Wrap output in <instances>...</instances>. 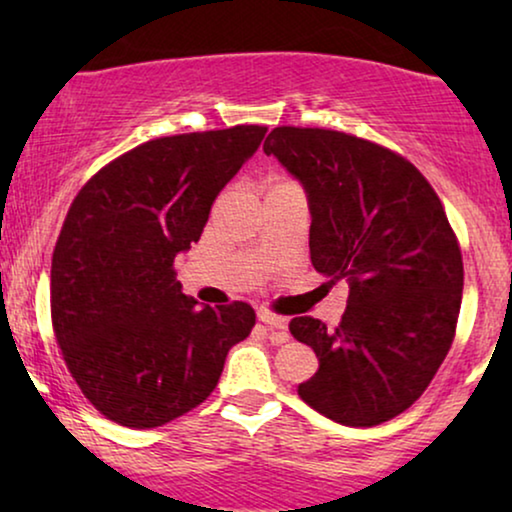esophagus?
Instances as JSON below:
<instances>
[{
	"label": "esophagus",
	"mask_w": 512,
	"mask_h": 512,
	"mask_svg": "<svg viewBox=\"0 0 512 512\" xmlns=\"http://www.w3.org/2000/svg\"><path fill=\"white\" fill-rule=\"evenodd\" d=\"M258 321H263V324H268L272 331L279 333V340H286L289 338V333H286V328H289V319L286 317H279V314L270 312V310H261L258 312Z\"/></svg>",
	"instance_id": "34e87169"
}]
</instances>
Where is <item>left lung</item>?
<instances>
[{"mask_svg":"<svg viewBox=\"0 0 512 512\" xmlns=\"http://www.w3.org/2000/svg\"><path fill=\"white\" fill-rule=\"evenodd\" d=\"M310 200V258L328 284H349L328 328L293 317L319 370L298 396L345 426H377L410 408L450 352L464 261L445 207L401 153L347 132L279 125L263 144Z\"/></svg>","mask_w":512,"mask_h":512,"instance_id":"left-lung-1","label":"left lung"}]
</instances>
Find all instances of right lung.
<instances>
[{
  "instance_id": "add662e5",
  "label": "right lung",
  "mask_w": 512,
  "mask_h": 512,
  "mask_svg": "<svg viewBox=\"0 0 512 512\" xmlns=\"http://www.w3.org/2000/svg\"><path fill=\"white\" fill-rule=\"evenodd\" d=\"M265 132L156 137L95 172L69 205L53 249V333L81 394L111 422L156 429L198 408L254 328L249 303L198 307L181 293L174 258L200 240Z\"/></svg>"
}]
</instances>
